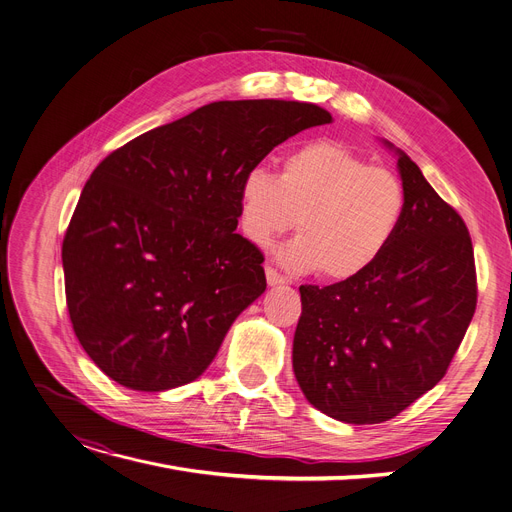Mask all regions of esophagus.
<instances>
[{
  "mask_svg": "<svg viewBox=\"0 0 512 512\" xmlns=\"http://www.w3.org/2000/svg\"><path fill=\"white\" fill-rule=\"evenodd\" d=\"M265 280H268L270 286H278V284L286 282V278L282 274H278L274 268H270V265H268V268H265Z\"/></svg>",
  "mask_w": 512,
  "mask_h": 512,
  "instance_id": "1",
  "label": "esophagus"
}]
</instances>
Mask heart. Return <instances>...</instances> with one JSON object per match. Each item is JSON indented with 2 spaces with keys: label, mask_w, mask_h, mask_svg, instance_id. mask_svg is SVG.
Here are the masks:
<instances>
[{
  "label": "heart",
  "mask_w": 512,
  "mask_h": 512,
  "mask_svg": "<svg viewBox=\"0 0 512 512\" xmlns=\"http://www.w3.org/2000/svg\"><path fill=\"white\" fill-rule=\"evenodd\" d=\"M240 226L255 247L297 224L299 238L278 253L293 272L349 280L376 263L406 213L399 177L372 167L337 142H309L282 159L280 177L257 167L238 190Z\"/></svg>",
  "instance_id": "b5f03b06"
}]
</instances>
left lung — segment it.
Instances as JSON below:
<instances>
[{"mask_svg": "<svg viewBox=\"0 0 512 512\" xmlns=\"http://www.w3.org/2000/svg\"><path fill=\"white\" fill-rule=\"evenodd\" d=\"M397 169L406 213L360 276L299 286L293 370L307 402L349 425L406 410L446 374L477 305L473 242L462 217L406 152Z\"/></svg>", "mask_w": 512, "mask_h": 512, "instance_id": "1", "label": "left lung"}]
</instances>
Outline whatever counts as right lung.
Listing matches in <instances>:
<instances>
[{
    "instance_id": "obj_1",
    "label": "right lung",
    "mask_w": 512,
    "mask_h": 512,
    "mask_svg": "<svg viewBox=\"0 0 512 512\" xmlns=\"http://www.w3.org/2000/svg\"><path fill=\"white\" fill-rule=\"evenodd\" d=\"M330 121L309 102H211L94 169L62 268L75 335L106 376L167 391L209 368L265 291L261 251L236 234L240 182L278 144Z\"/></svg>"
}]
</instances>
